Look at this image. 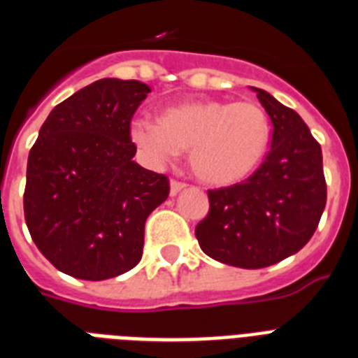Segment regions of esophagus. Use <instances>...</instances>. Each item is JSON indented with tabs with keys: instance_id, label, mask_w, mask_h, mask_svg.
I'll return each mask as SVG.
<instances>
[{
	"instance_id": "obj_1",
	"label": "esophagus",
	"mask_w": 358,
	"mask_h": 358,
	"mask_svg": "<svg viewBox=\"0 0 358 358\" xmlns=\"http://www.w3.org/2000/svg\"><path fill=\"white\" fill-rule=\"evenodd\" d=\"M187 185L184 184V182H176V180H173L171 182V196H176L180 193V191H184Z\"/></svg>"
}]
</instances>
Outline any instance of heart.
Instances as JSON below:
<instances>
[{"label":"heart","instance_id":"b5f03b06","mask_svg":"<svg viewBox=\"0 0 358 358\" xmlns=\"http://www.w3.org/2000/svg\"><path fill=\"white\" fill-rule=\"evenodd\" d=\"M271 124L255 102L185 100L159 119L129 122V139L154 165L173 162L189 148V167L208 185H234L255 173L266 156Z\"/></svg>","mask_w":358,"mask_h":358}]
</instances>
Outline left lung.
<instances>
[{"mask_svg": "<svg viewBox=\"0 0 358 358\" xmlns=\"http://www.w3.org/2000/svg\"><path fill=\"white\" fill-rule=\"evenodd\" d=\"M273 124L271 150L243 184L208 191L195 236L210 258L260 269L295 255L316 232L327 202L322 146L294 109L250 87Z\"/></svg>", "mask_w": 358, "mask_h": 358, "instance_id": "1", "label": "left lung"}]
</instances>
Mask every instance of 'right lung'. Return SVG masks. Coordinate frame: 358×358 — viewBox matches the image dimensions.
<instances>
[{"label":"right lung","instance_id":"1","mask_svg":"<svg viewBox=\"0 0 358 358\" xmlns=\"http://www.w3.org/2000/svg\"><path fill=\"white\" fill-rule=\"evenodd\" d=\"M150 92L103 78L52 109L27 159L25 223L42 255L81 280L119 277L139 264L146 217L169 180L134 162L129 120Z\"/></svg>","mask_w":358,"mask_h":358}]
</instances>
